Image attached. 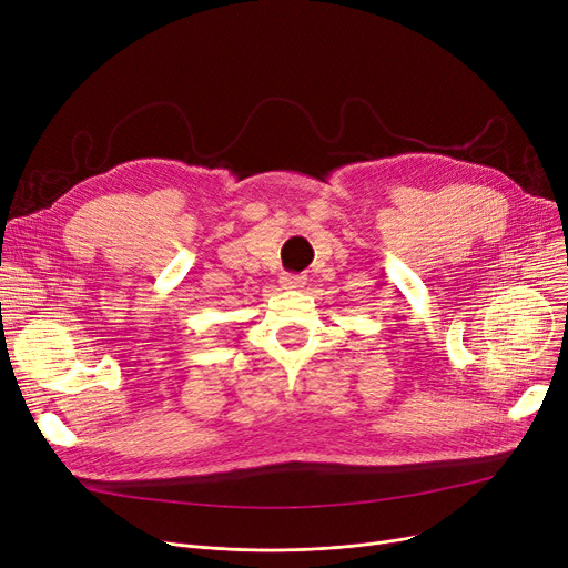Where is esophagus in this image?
<instances>
[{
	"label": "esophagus",
	"mask_w": 568,
	"mask_h": 568,
	"mask_svg": "<svg viewBox=\"0 0 568 568\" xmlns=\"http://www.w3.org/2000/svg\"><path fill=\"white\" fill-rule=\"evenodd\" d=\"M306 276L304 274H283L281 276V285L285 287V290H300V287H304L306 285Z\"/></svg>",
	"instance_id": "34e87169"
}]
</instances>
